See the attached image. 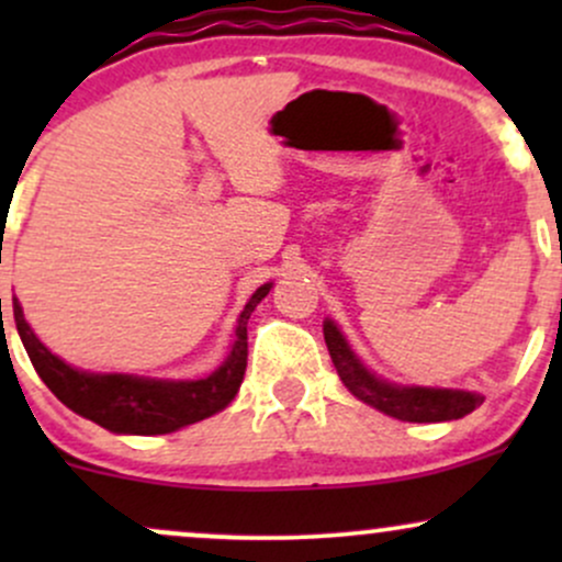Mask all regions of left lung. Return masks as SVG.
<instances>
[{"label":"left lung","instance_id":"obj_1","mask_svg":"<svg viewBox=\"0 0 562 562\" xmlns=\"http://www.w3.org/2000/svg\"><path fill=\"white\" fill-rule=\"evenodd\" d=\"M325 344L330 359L338 370V378L359 402L375 406L383 415L396 417L404 423H447L460 420L470 415L475 406L483 404V393L462 391V389H430V385H398L391 380L378 378L375 372L367 370L362 359L353 353L351 344L340 327L327 317Z\"/></svg>","mask_w":562,"mask_h":562}]
</instances>
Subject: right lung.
I'll return each instance as SVG.
<instances>
[{
    "label": "right lung",
    "instance_id": "1",
    "mask_svg": "<svg viewBox=\"0 0 562 562\" xmlns=\"http://www.w3.org/2000/svg\"><path fill=\"white\" fill-rule=\"evenodd\" d=\"M272 282H263L250 295L237 317L235 344L227 359L211 375L195 380L142 378L126 372H89L55 357L23 317L21 301L12 299L18 335L38 378L76 415L102 425L111 434L164 436L187 425L216 415L240 391L245 364H248V319L254 308L267 299Z\"/></svg>",
    "mask_w": 562,
    "mask_h": 562
}]
</instances>
